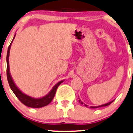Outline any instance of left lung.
<instances>
[{"mask_svg": "<svg viewBox=\"0 0 133 133\" xmlns=\"http://www.w3.org/2000/svg\"><path fill=\"white\" fill-rule=\"evenodd\" d=\"M78 99H79V98H78ZM114 101V100H113V101H110V102L107 103H105V104H103V105H100V106H96V107H91H91H90V108H91V109H97V108H99V107H107V106H108V105H110V104H111ZM78 101H79V103L81 104V105H84V106L86 107H88V105H86V104L82 102V101H81V99H79V100H78Z\"/></svg>", "mask_w": 133, "mask_h": 133, "instance_id": "8db88e82", "label": "left lung"}]
</instances>
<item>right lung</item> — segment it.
Wrapping results in <instances>:
<instances>
[{
	"label": "right lung",
	"instance_id": "1",
	"mask_svg": "<svg viewBox=\"0 0 133 133\" xmlns=\"http://www.w3.org/2000/svg\"><path fill=\"white\" fill-rule=\"evenodd\" d=\"M15 36H14V38H13V40L11 41V43H10V46L8 47V49L7 56H6V62H7L6 73H7L8 81L10 88L11 89V90H12L13 92L14 93V94L16 95L17 97L19 99V101H20L22 103L24 104V105H26V106L32 108H42L43 107L47 106V105H48L52 101L54 97H55V94H56V91L59 85H60V84L62 83V82H64V81H60V82H58L57 84H56L53 86V88L51 89V90L49 91V93L48 94H47L46 95H45L44 97H43L34 98L29 96V95H27L26 94L22 92V91L17 87L15 82L13 81V78L12 77H11V74H10V65H9V56H10V48H11V43H12L13 41H14V38H15Z\"/></svg>",
	"mask_w": 133,
	"mask_h": 133
}]
</instances>
